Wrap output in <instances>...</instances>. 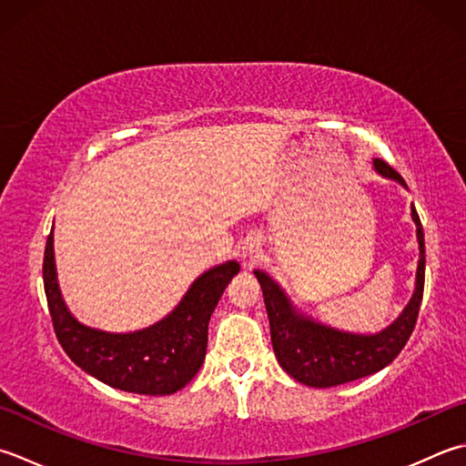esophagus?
<instances>
[{
    "mask_svg": "<svg viewBox=\"0 0 466 466\" xmlns=\"http://www.w3.org/2000/svg\"><path fill=\"white\" fill-rule=\"evenodd\" d=\"M242 254H244V258L248 260L250 264H254V260L258 258V254H260V248L254 242H246L244 246H242Z\"/></svg>",
    "mask_w": 466,
    "mask_h": 466,
    "instance_id": "esophagus-1",
    "label": "esophagus"
}]
</instances>
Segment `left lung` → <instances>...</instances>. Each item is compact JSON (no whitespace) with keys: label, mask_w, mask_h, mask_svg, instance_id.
I'll list each match as a JSON object with an SVG mask.
<instances>
[{"label":"left lung","mask_w":466,"mask_h":466,"mask_svg":"<svg viewBox=\"0 0 466 466\" xmlns=\"http://www.w3.org/2000/svg\"><path fill=\"white\" fill-rule=\"evenodd\" d=\"M373 169L381 177L394 179L406 187V181L381 159H373ZM412 220L416 224L418 240V268L412 299L404 311L378 333H351L335 329L331 325L319 323L313 317L300 313L293 300L268 272L254 270L260 282L264 305L270 323V341L280 368L290 378L311 388H333L348 381L371 376L390 366L402 351L414 331L418 311L424 293V232L420 218L412 204Z\"/></svg>","instance_id":"left-lung-1"}]
</instances>
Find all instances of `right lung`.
Wrapping results in <instances>:
<instances>
[{"label":"right lung","mask_w":466,"mask_h":466,"mask_svg":"<svg viewBox=\"0 0 466 466\" xmlns=\"http://www.w3.org/2000/svg\"><path fill=\"white\" fill-rule=\"evenodd\" d=\"M44 290L62 350L103 384L145 396H169L187 386L202 368L208 323L240 264L228 260L199 275L177 307L145 329L111 333L80 323L60 293L54 230L46 240Z\"/></svg>","instance_id":"obj_1"}]
</instances>
